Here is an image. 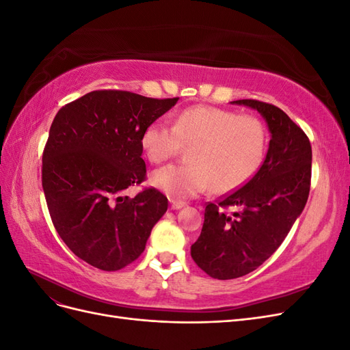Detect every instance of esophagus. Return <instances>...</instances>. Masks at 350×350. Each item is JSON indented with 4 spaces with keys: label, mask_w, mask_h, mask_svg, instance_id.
I'll return each mask as SVG.
<instances>
[{
    "label": "esophagus",
    "mask_w": 350,
    "mask_h": 350,
    "mask_svg": "<svg viewBox=\"0 0 350 350\" xmlns=\"http://www.w3.org/2000/svg\"><path fill=\"white\" fill-rule=\"evenodd\" d=\"M183 207H185L184 201H174V200H171V208L172 210H179V208H183Z\"/></svg>",
    "instance_id": "1"
}]
</instances>
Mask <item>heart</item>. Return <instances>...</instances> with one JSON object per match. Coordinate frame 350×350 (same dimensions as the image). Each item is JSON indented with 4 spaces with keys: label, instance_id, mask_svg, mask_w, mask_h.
Wrapping results in <instances>:
<instances>
[{
    "label": "heart",
    "instance_id": "obj_1",
    "mask_svg": "<svg viewBox=\"0 0 350 350\" xmlns=\"http://www.w3.org/2000/svg\"><path fill=\"white\" fill-rule=\"evenodd\" d=\"M267 133L251 115L215 107H193L178 113L172 126L154 121L142 133V149L153 163L165 162L183 147H191V165H167L150 175V184L172 200L204 193H229L258 171L266 153Z\"/></svg>",
    "mask_w": 350,
    "mask_h": 350
}]
</instances>
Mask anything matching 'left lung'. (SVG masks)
<instances>
[{"mask_svg": "<svg viewBox=\"0 0 350 350\" xmlns=\"http://www.w3.org/2000/svg\"><path fill=\"white\" fill-rule=\"evenodd\" d=\"M257 111L270 131L262 165L238 191L206 206L191 257L208 276L237 279L260 267L276 251L302 213L311 184V143L282 109L260 100L230 102ZM226 206L237 208L229 217Z\"/></svg>", "mask_w": 350, "mask_h": 350, "instance_id": "8db88e82", "label": "left lung"}]
</instances>
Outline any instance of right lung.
<instances>
[{
  "mask_svg": "<svg viewBox=\"0 0 350 350\" xmlns=\"http://www.w3.org/2000/svg\"><path fill=\"white\" fill-rule=\"evenodd\" d=\"M178 98L94 90L62 107L42 156V187L58 235L90 266L115 271L139 258L167 210L154 188L124 189L146 178L140 137Z\"/></svg>",
  "mask_w": 350,
  "mask_h": 350,
  "instance_id": "obj_1",
  "label": "right lung"
}]
</instances>
